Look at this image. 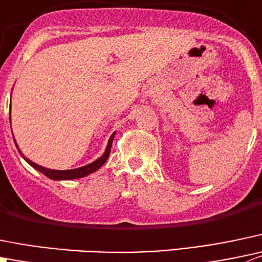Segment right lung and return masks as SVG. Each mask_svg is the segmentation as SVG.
<instances>
[{
    "mask_svg": "<svg viewBox=\"0 0 262 262\" xmlns=\"http://www.w3.org/2000/svg\"><path fill=\"white\" fill-rule=\"evenodd\" d=\"M10 123H11V105H10ZM114 137H115V133H113V136H111L110 139H108L107 146H106V149H105V152H103L102 156L98 157L96 161L91 162V164H88V165H84V166H82V167H78V169H70V170H53V169H48V167H45V166H40V165L35 164V162H33L32 160H29L28 157H25L24 155H23V152L19 149V146H17L16 142H15V144H16L17 151H19V154L21 155L23 159H24L25 161L30 165V166L34 167L35 170L40 171L42 174H45L47 178H50V179H52V180H70V179H78V178L87 177V175L92 174V172H95L96 170L100 169V167L105 164L106 160L108 159V155H110L111 144H113Z\"/></svg>",
    "mask_w": 262,
    "mask_h": 262,
    "instance_id": "add662e5",
    "label": "right lung"
}]
</instances>
